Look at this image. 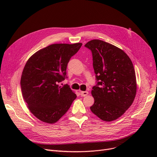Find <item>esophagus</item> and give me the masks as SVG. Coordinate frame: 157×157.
Segmentation results:
<instances>
[{
    "label": "esophagus",
    "instance_id": "esophagus-1",
    "mask_svg": "<svg viewBox=\"0 0 157 157\" xmlns=\"http://www.w3.org/2000/svg\"><path fill=\"white\" fill-rule=\"evenodd\" d=\"M88 94V92L87 91H84V92H81V95L83 97H85Z\"/></svg>",
    "mask_w": 157,
    "mask_h": 157
}]
</instances>
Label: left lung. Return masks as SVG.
<instances>
[{
	"mask_svg": "<svg viewBox=\"0 0 157 157\" xmlns=\"http://www.w3.org/2000/svg\"><path fill=\"white\" fill-rule=\"evenodd\" d=\"M85 46L92 52L96 85L90 109L106 121L117 120L133 103L137 85L134 65L120 48L105 41L94 39Z\"/></svg>",
	"mask_w": 157,
	"mask_h": 157,
	"instance_id": "1",
	"label": "left lung"
}]
</instances>
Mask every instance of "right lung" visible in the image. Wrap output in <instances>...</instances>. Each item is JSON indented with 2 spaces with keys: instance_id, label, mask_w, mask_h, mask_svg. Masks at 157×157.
<instances>
[{
  "instance_id": "obj_1",
  "label": "right lung",
  "mask_w": 157,
  "mask_h": 157,
  "mask_svg": "<svg viewBox=\"0 0 157 157\" xmlns=\"http://www.w3.org/2000/svg\"><path fill=\"white\" fill-rule=\"evenodd\" d=\"M82 43L54 44L33 55L25 65L20 85L23 99L31 113L40 121L54 123L70 108L76 95L68 85L67 64Z\"/></svg>"
}]
</instances>
